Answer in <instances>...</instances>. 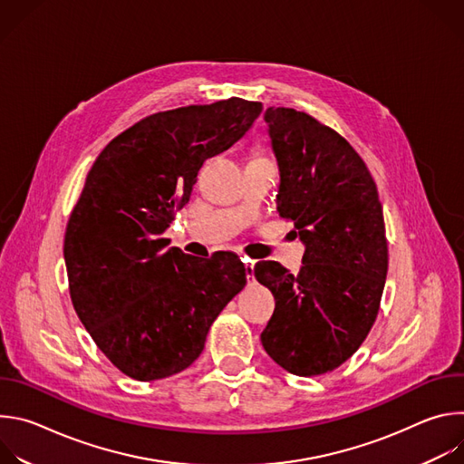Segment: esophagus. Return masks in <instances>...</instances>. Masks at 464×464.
I'll list each match as a JSON object with an SVG mask.
<instances>
[{
	"label": "esophagus",
	"mask_w": 464,
	"mask_h": 464,
	"mask_svg": "<svg viewBox=\"0 0 464 464\" xmlns=\"http://www.w3.org/2000/svg\"><path fill=\"white\" fill-rule=\"evenodd\" d=\"M253 262H246V277H247V285L255 283V272H253Z\"/></svg>",
	"instance_id": "1"
}]
</instances>
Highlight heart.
<instances>
[{
	"mask_svg": "<svg viewBox=\"0 0 464 464\" xmlns=\"http://www.w3.org/2000/svg\"><path fill=\"white\" fill-rule=\"evenodd\" d=\"M255 158H262V156H255Z\"/></svg>",
	"mask_w": 464,
	"mask_h": 464,
	"instance_id": "b5f03b06",
	"label": "heart"
}]
</instances>
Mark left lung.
Returning <instances> with one entry per match:
<instances>
[{"label": "left lung", "instance_id": "8db88e82", "mask_svg": "<svg viewBox=\"0 0 464 464\" xmlns=\"http://www.w3.org/2000/svg\"><path fill=\"white\" fill-rule=\"evenodd\" d=\"M279 161L277 211L292 220L306 249L292 276L276 260L255 266L276 310L260 342L297 376L338 369L365 342L387 277V238L376 183L334 128L294 108H268Z\"/></svg>", "mask_w": 464, "mask_h": 464}]
</instances>
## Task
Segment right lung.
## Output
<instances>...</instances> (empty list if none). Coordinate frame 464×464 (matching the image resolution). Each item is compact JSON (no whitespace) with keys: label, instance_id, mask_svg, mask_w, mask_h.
<instances>
[{"label":"right lung","instance_id":"1","mask_svg":"<svg viewBox=\"0 0 464 464\" xmlns=\"http://www.w3.org/2000/svg\"><path fill=\"white\" fill-rule=\"evenodd\" d=\"M260 111L238 97L158 111L121 131L92 165L63 258L79 319L122 374L152 382L187 369L246 286L235 253L190 256L167 247L163 233L204 161L237 143Z\"/></svg>","mask_w":464,"mask_h":464}]
</instances>
